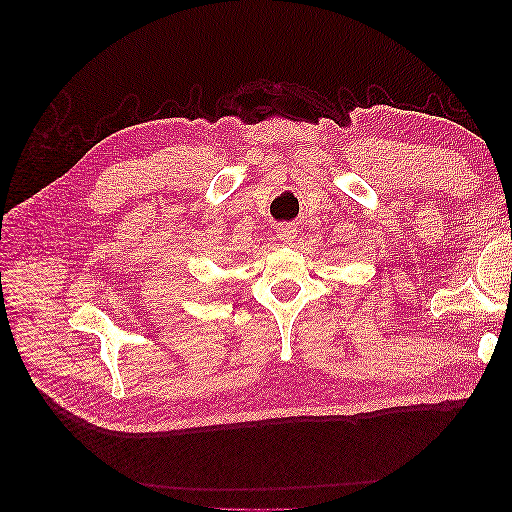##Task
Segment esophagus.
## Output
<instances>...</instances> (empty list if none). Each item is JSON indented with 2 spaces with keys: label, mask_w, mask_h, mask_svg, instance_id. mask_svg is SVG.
I'll use <instances>...</instances> for the list:
<instances>
[{
  "label": "esophagus",
  "mask_w": 512,
  "mask_h": 512,
  "mask_svg": "<svg viewBox=\"0 0 512 512\" xmlns=\"http://www.w3.org/2000/svg\"><path fill=\"white\" fill-rule=\"evenodd\" d=\"M277 235H279V239L285 241V243L294 241V237H296V227H294V225H281V227L277 229Z\"/></svg>",
  "instance_id": "esophagus-1"
}]
</instances>
